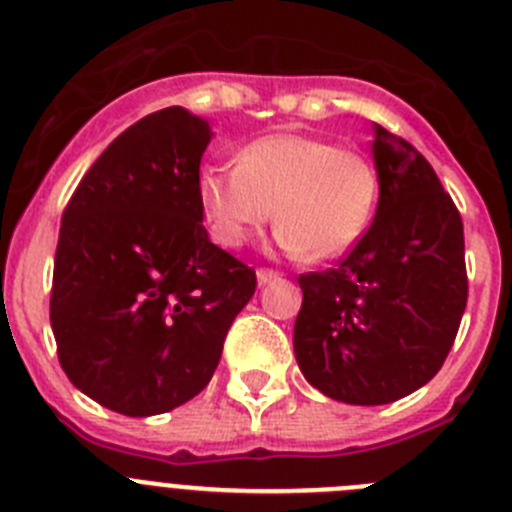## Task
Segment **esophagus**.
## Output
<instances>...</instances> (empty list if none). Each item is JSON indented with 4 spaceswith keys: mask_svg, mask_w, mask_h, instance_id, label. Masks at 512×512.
Here are the masks:
<instances>
[{
    "mask_svg": "<svg viewBox=\"0 0 512 512\" xmlns=\"http://www.w3.org/2000/svg\"><path fill=\"white\" fill-rule=\"evenodd\" d=\"M256 279H259V287H266V284H271V281L279 279V271L259 269V271H256Z\"/></svg>",
    "mask_w": 512,
    "mask_h": 512,
    "instance_id": "34e87169",
    "label": "esophagus"
}]
</instances>
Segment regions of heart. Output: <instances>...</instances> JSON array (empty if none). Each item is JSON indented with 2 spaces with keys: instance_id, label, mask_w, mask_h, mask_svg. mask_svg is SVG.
I'll return each mask as SVG.
<instances>
[{
  "instance_id": "b5f03b06",
  "label": "heart",
  "mask_w": 512,
  "mask_h": 512,
  "mask_svg": "<svg viewBox=\"0 0 512 512\" xmlns=\"http://www.w3.org/2000/svg\"><path fill=\"white\" fill-rule=\"evenodd\" d=\"M381 180L355 149L304 134H269L238 152V164H205L198 203L215 243L241 248L279 218L276 248L289 256L335 259L373 223Z\"/></svg>"
}]
</instances>
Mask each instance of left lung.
<instances>
[{"label": "left lung", "instance_id": "8db88e82", "mask_svg": "<svg viewBox=\"0 0 512 512\" xmlns=\"http://www.w3.org/2000/svg\"><path fill=\"white\" fill-rule=\"evenodd\" d=\"M375 218L335 269L302 274L299 370L325 396L381 406L439 373L467 307L462 218L437 172L373 124Z\"/></svg>", "mask_w": 512, "mask_h": 512}]
</instances>
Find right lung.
<instances>
[{
    "label": "right lung",
    "instance_id": "add662e5",
    "mask_svg": "<svg viewBox=\"0 0 512 512\" xmlns=\"http://www.w3.org/2000/svg\"><path fill=\"white\" fill-rule=\"evenodd\" d=\"M213 131L182 106L119 134L60 223L50 325L75 388L124 416L198 396L256 274L210 243L198 203Z\"/></svg>",
    "mask_w": 512,
    "mask_h": 512
}]
</instances>
